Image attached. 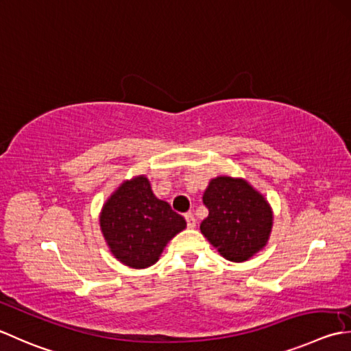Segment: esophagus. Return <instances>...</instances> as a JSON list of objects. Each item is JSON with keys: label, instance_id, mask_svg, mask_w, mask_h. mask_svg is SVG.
Here are the masks:
<instances>
[{"label": "esophagus", "instance_id": "esophagus-1", "mask_svg": "<svg viewBox=\"0 0 351 351\" xmlns=\"http://www.w3.org/2000/svg\"><path fill=\"white\" fill-rule=\"evenodd\" d=\"M185 221H187L189 228H195V226H196V219H195L193 215H191V213H189V215H185Z\"/></svg>", "mask_w": 351, "mask_h": 351}]
</instances>
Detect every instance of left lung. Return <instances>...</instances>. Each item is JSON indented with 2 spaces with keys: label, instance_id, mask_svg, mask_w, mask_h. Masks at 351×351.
<instances>
[{
  "label": "left lung",
  "instance_id": "obj_1",
  "mask_svg": "<svg viewBox=\"0 0 351 351\" xmlns=\"http://www.w3.org/2000/svg\"><path fill=\"white\" fill-rule=\"evenodd\" d=\"M202 201L208 208V217L202 221L201 232L223 258L246 262L269 242L272 207L243 178H213Z\"/></svg>",
  "mask_w": 351,
  "mask_h": 351
}]
</instances>
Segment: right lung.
<instances>
[{
    "label": "right lung",
    "instance_id": "right-lung-1",
    "mask_svg": "<svg viewBox=\"0 0 351 351\" xmlns=\"http://www.w3.org/2000/svg\"><path fill=\"white\" fill-rule=\"evenodd\" d=\"M99 222L112 256L134 269L155 265L170 240L187 226L182 216L154 195L144 175L123 181L112 191Z\"/></svg>",
    "mask_w": 351,
    "mask_h": 351
}]
</instances>
